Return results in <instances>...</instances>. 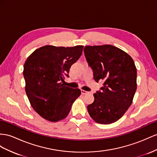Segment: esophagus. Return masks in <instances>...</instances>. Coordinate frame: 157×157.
I'll list each match as a JSON object with an SVG mask.
<instances>
[{"instance_id":"obj_1","label":"esophagus","mask_w":157,"mask_h":157,"mask_svg":"<svg viewBox=\"0 0 157 157\" xmlns=\"http://www.w3.org/2000/svg\"><path fill=\"white\" fill-rule=\"evenodd\" d=\"M81 93H82V95H86V94H89V92L87 91H85V90H81Z\"/></svg>"}]
</instances>
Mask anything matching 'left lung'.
<instances>
[{
	"label": "left lung",
	"mask_w": 157,
	"mask_h": 157,
	"mask_svg": "<svg viewBox=\"0 0 157 157\" xmlns=\"http://www.w3.org/2000/svg\"><path fill=\"white\" fill-rule=\"evenodd\" d=\"M87 62L94 71L96 82L103 87L94 94V101L87 106L96 123L111 124L117 121L131 105L136 90V68L131 56L111 45L86 46Z\"/></svg>",
	"instance_id": "1"
}]
</instances>
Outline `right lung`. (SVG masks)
I'll return each mask as SVG.
<instances>
[{
	"instance_id": "add662e5",
	"label": "right lung",
	"mask_w": 157,
	"mask_h": 157,
	"mask_svg": "<svg viewBox=\"0 0 157 157\" xmlns=\"http://www.w3.org/2000/svg\"><path fill=\"white\" fill-rule=\"evenodd\" d=\"M83 46L46 45L33 52L24 65L25 91L30 105L41 117L52 122L65 119L81 90L66 87L71 65L82 56Z\"/></svg>"
}]
</instances>
